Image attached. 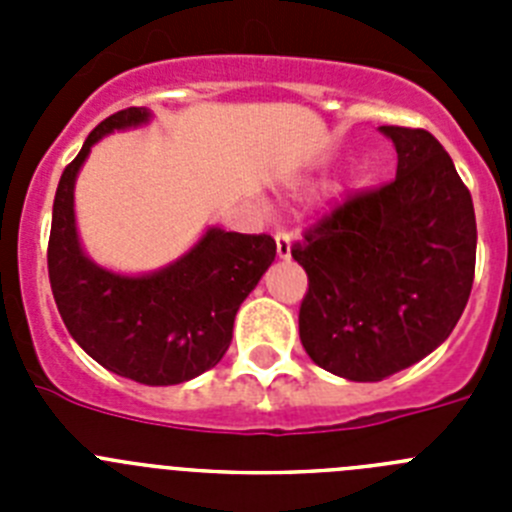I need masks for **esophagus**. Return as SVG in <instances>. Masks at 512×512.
Listing matches in <instances>:
<instances>
[{"label":"esophagus","instance_id":"34e87169","mask_svg":"<svg viewBox=\"0 0 512 512\" xmlns=\"http://www.w3.org/2000/svg\"><path fill=\"white\" fill-rule=\"evenodd\" d=\"M277 256L279 259H289L292 256V235L277 233Z\"/></svg>","mask_w":512,"mask_h":512}]
</instances>
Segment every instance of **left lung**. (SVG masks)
<instances>
[{
	"label": "left lung",
	"mask_w": 512,
	"mask_h": 512,
	"mask_svg": "<svg viewBox=\"0 0 512 512\" xmlns=\"http://www.w3.org/2000/svg\"><path fill=\"white\" fill-rule=\"evenodd\" d=\"M397 176L305 230L300 341L325 372L382 382L436 351L467 307L477 259L472 194L428 130L382 125Z\"/></svg>",
	"instance_id": "left-lung-1"
}]
</instances>
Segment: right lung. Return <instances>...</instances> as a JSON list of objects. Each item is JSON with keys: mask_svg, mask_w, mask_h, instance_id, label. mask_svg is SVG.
<instances>
[{"mask_svg": "<svg viewBox=\"0 0 512 512\" xmlns=\"http://www.w3.org/2000/svg\"><path fill=\"white\" fill-rule=\"evenodd\" d=\"M151 110L128 107L84 140L53 200L48 277L71 338L97 364L133 382L166 387L200 377L223 359L235 312L277 256L271 235L207 228L184 256L151 274H117L89 259L74 215V184L94 143L146 125Z\"/></svg>", "mask_w": 512, "mask_h": 512, "instance_id": "right-lung-1", "label": "right lung"}]
</instances>
